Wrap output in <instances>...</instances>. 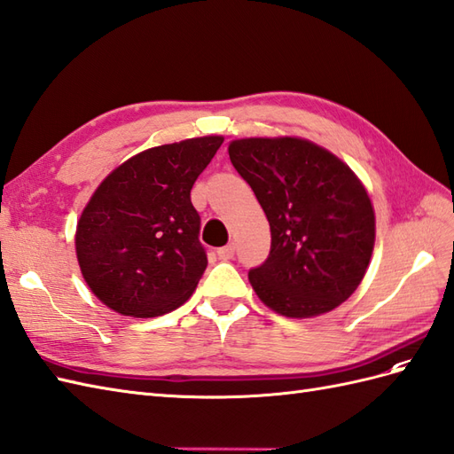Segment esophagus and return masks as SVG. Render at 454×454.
I'll return each mask as SVG.
<instances>
[{
	"label": "esophagus",
	"instance_id": "34e87169",
	"mask_svg": "<svg viewBox=\"0 0 454 454\" xmlns=\"http://www.w3.org/2000/svg\"><path fill=\"white\" fill-rule=\"evenodd\" d=\"M216 253H218V257H220V259H224V261H228V259H234V254H236V246H234V243H228V246L220 247Z\"/></svg>",
	"mask_w": 454,
	"mask_h": 454
}]
</instances>
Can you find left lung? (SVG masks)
Listing matches in <instances>:
<instances>
[{"instance_id":"left-lung-1","label":"left lung","mask_w":454,"mask_h":454,"mask_svg":"<svg viewBox=\"0 0 454 454\" xmlns=\"http://www.w3.org/2000/svg\"><path fill=\"white\" fill-rule=\"evenodd\" d=\"M270 224V253L249 270L266 307L292 318L341 305L374 249V208L345 162L307 139L249 137L228 147Z\"/></svg>"}]
</instances>
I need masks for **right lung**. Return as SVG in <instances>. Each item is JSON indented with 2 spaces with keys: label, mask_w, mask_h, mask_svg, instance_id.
<instances>
[{
  "label": "right lung",
  "mask_w": 454,
  "mask_h": 454,
  "mask_svg": "<svg viewBox=\"0 0 454 454\" xmlns=\"http://www.w3.org/2000/svg\"><path fill=\"white\" fill-rule=\"evenodd\" d=\"M224 137L151 147L101 182L76 228L86 284L103 305L149 318L180 307L207 269L192 188Z\"/></svg>",
  "instance_id": "add662e5"
}]
</instances>
